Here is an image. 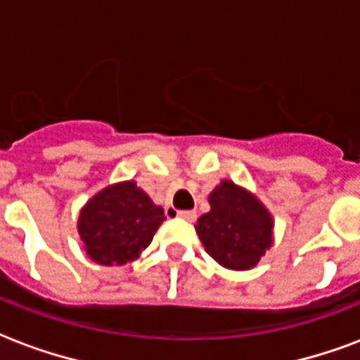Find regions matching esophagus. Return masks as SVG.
Masks as SVG:
<instances>
[{"label": "esophagus", "instance_id": "34e87169", "mask_svg": "<svg viewBox=\"0 0 360 360\" xmlns=\"http://www.w3.org/2000/svg\"><path fill=\"white\" fill-rule=\"evenodd\" d=\"M176 216L180 219H186V221H195V218H197V214L193 210H180Z\"/></svg>", "mask_w": 360, "mask_h": 360}]
</instances>
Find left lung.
<instances>
[{
  "label": "left lung",
  "mask_w": 360,
  "mask_h": 360,
  "mask_svg": "<svg viewBox=\"0 0 360 360\" xmlns=\"http://www.w3.org/2000/svg\"><path fill=\"white\" fill-rule=\"evenodd\" d=\"M208 202L210 212L195 225L206 253L225 269H253L272 246L270 212L255 195L231 180H221Z\"/></svg>",
  "instance_id": "1"
}]
</instances>
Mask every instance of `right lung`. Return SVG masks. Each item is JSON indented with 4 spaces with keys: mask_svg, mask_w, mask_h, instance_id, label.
Segmentation results:
<instances>
[{
    "mask_svg": "<svg viewBox=\"0 0 360 360\" xmlns=\"http://www.w3.org/2000/svg\"><path fill=\"white\" fill-rule=\"evenodd\" d=\"M163 221V208L129 180L94 195L80 210L77 227L88 257L112 266L135 261Z\"/></svg>",
    "mask_w": 360,
    "mask_h": 360,
    "instance_id": "obj_1",
    "label": "right lung"
}]
</instances>
